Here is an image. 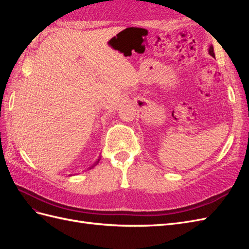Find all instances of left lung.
<instances>
[{
    "label": "left lung",
    "mask_w": 249,
    "mask_h": 249,
    "mask_svg": "<svg viewBox=\"0 0 249 249\" xmlns=\"http://www.w3.org/2000/svg\"><path fill=\"white\" fill-rule=\"evenodd\" d=\"M209 53H210V55L212 56V57H215V54H214V49H213V47L211 46L210 47V49H209Z\"/></svg>",
    "instance_id": "obj_1"
}]
</instances>
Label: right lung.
Returning a JSON list of instances; mask_svg holds the SVG:
<instances>
[{"instance_id": "right-lung-1", "label": "right lung", "mask_w": 249, "mask_h": 249, "mask_svg": "<svg viewBox=\"0 0 249 249\" xmlns=\"http://www.w3.org/2000/svg\"><path fill=\"white\" fill-rule=\"evenodd\" d=\"M97 160H99V159H97ZM99 161H100V160H99ZM99 161H96L94 164H97V162H99ZM92 167H93V166H92Z\"/></svg>"}]
</instances>
